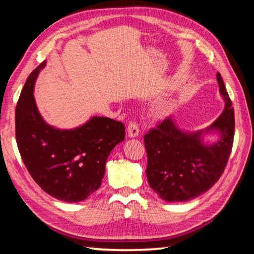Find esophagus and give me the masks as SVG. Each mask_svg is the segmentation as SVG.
<instances>
[{"instance_id": "esophagus-1", "label": "esophagus", "mask_w": 254, "mask_h": 254, "mask_svg": "<svg viewBox=\"0 0 254 254\" xmlns=\"http://www.w3.org/2000/svg\"><path fill=\"white\" fill-rule=\"evenodd\" d=\"M139 135V126L135 122H130L127 126V136L136 137Z\"/></svg>"}]
</instances>
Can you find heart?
<instances>
[{
	"label": "heart",
	"mask_w": 254,
	"mask_h": 254,
	"mask_svg": "<svg viewBox=\"0 0 254 254\" xmlns=\"http://www.w3.org/2000/svg\"><path fill=\"white\" fill-rule=\"evenodd\" d=\"M167 115H168V112H167V110L165 109H158L156 110V112H154V117H156V119L158 120L165 119Z\"/></svg>",
	"instance_id": "obj_1"
}]
</instances>
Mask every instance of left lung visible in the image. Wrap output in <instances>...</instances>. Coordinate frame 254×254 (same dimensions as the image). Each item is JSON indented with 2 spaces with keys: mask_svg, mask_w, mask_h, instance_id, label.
Returning <instances> with one entry per match:
<instances>
[{
  "mask_svg": "<svg viewBox=\"0 0 254 254\" xmlns=\"http://www.w3.org/2000/svg\"><path fill=\"white\" fill-rule=\"evenodd\" d=\"M224 110L203 130L185 131L168 118L144 135L150 187L170 203L187 201L207 191L225 169L234 139V109L221 74L216 75ZM217 134L214 143L206 135Z\"/></svg>",
  "mask_w": 254,
  "mask_h": 254,
  "instance_id": "8db88e82",
  "label": "left lung"
}]
</instances>
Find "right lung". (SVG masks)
Returning <instances> with one entry per match:
<instances>
[{"label":"right lung","mask_w":254,"mask_h":254,"mask_svg":"<svg viewBox=\"0 0 254 254\" xmlns=\"http://www.w3.org/2000/svg\"><path fill=\"white\" fill-rule=\"evenodd\" d=\"M47 62L31 74L15 109V136L21 158L47 194L67 203L88 198L101 187L107 157L126 136L122 122L92 117L74 128L45 121L34 100V84Z\"/></svg>","instance_id":"1"}]
</instances>
